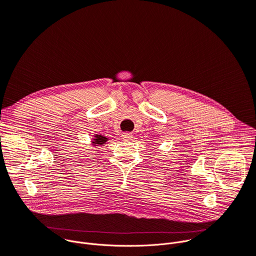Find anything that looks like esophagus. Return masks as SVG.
Returning a JSON list of instances; mask_svg holds the SVG:
<instances>
[{"label": "esophagus", "mask_w": 256, "mask_h": 256, "mask_svg": "<svg viewBox=\"0 0 256 256\" xmlns=\"http://www.w3.org/2000/svg\"><path fill=\"white\" fill-rule=\"evenodd\" d=\"M122 138L126 140H130L132 138V134L124 132V134H122Z\"/></svg>", "instance_id": "1"}]
</instances>
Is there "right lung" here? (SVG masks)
<instances>
[{
	"label": "right lung",
	"instance_id": "add662e5",
	"mask_svg": "<svg viewBox=\"0 0 256 256\" xmlns=\"http://www.w3.org/2000/svg\"><path fill=\"white\" fill-rule=\"evenodd\" d=\"M109 138L102 136V134H95L93 140H92V144L94 146V147H98V146H103L106 144V142L108 140Z\"/></svg>",
	"mask_w": 256,
	"mask_h": 256
}]
</instances>
